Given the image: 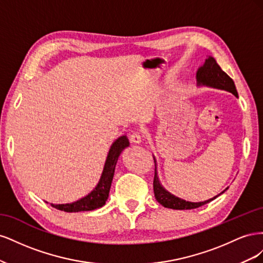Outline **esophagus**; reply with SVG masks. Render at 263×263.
I'll list each match as a JSON object with an SVG mask.
<instances>
[{"label":"esophagus","instance_id":"esophagus-1","mask_svg":"<svg viewBox=\"0 0 263 263\" xmlns=\"http://www.w3.org/2000/svg\"><path fill=\"white\" fill-rule=\"evenodd\" d=\"M129 139H130L132 142H134V144H140L141 140H142V136L140 135V133L135 132V133H133V134L130 135Z\"/></svg>","mask_w":263,"mask_h":263}]
</instances>
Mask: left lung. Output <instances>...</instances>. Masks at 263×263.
I'll return each instance as SVG.
<instances>
[{
	"label": "left lung",
	"mask_w": 263,
	"mask_h": 263,
	"mask_svg": "<svg viewBox=\"0 0 263 263\" xmlns=\"http://www.w3.org/2000/svg\"><path fill=\"white\" fill-rule=\"evenodd\" d=\"M196 81H197V85H205V86H210V87H215V89L225 90V91L233 93L236 98H238V93H237L233 79L221 70V68L218 66L216 60H215L213 57H211V55L205 60L204 65L198 68L197 72H196ZM154 160L156 163L155 157H154ZM226 190L222 191L220 194L224 193ZM154 192H155L156 200L159 203H160L162 206H164V208L172 209V210L197 209L202 205L210 203L211 201L215 200V198H216L218 195H220V194H218L216 196H214L213 198H210V200H208V201L198 202V203L187 202V201L182 200V198L174 196L173 194L168 192V191H166L160 184V181H159L156 169H155V178H154Z\"/></svg>",
	"instance_id": "1"
}]
</instances>
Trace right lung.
<instances>
[{"label":"right lung","mask_w":263,"mask_h":263,"mask_svg":"<svg viewBox=\"0 0 263 263\" xmlns=\"http://www.w3.org/2000/svg\"><path fill=\"white\" fill-rule=\"evenodd\" d=\"M129 146V141L126 136L118 137L109 148L107 154L106 161L103 169L101 179L98 183V185L93 189L86 196L80 198L79 201L69 204H51L52 208L59 211L68 212V213H76V212H85V211H93L102 208L105 205L110 184H112L115 166L118 160V157L121 156L122 151Z\"/></svg>","instance_id":"add662e5"}]
</instances>
